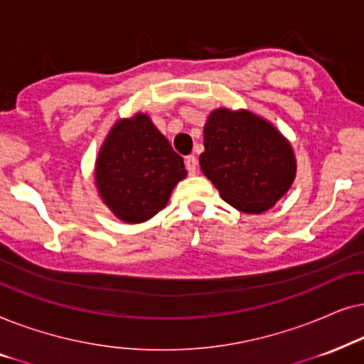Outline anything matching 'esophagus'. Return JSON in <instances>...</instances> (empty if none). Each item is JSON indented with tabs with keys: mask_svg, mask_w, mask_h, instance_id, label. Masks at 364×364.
I'll use <instances>...</instances> for the list:
<instances>
[{
	"mask_svg": "<svg viewBox=\"0 0 364 364\" xmlns=\"http://www.w3.org/2000/svg\"><path fill=\"white\" fill-rule=\"evenodd\" d=\"M185 164H186V169L190 174H195L196 169H198V159L195 154H190V156L185 158Z\"/></svg>",
	"mask_w": 364,
	"mask_h": 364,
	"instance_id": "1",
	"label": "esophagus"
}]
</instances>
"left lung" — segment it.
Returning a JSON list of instances; mask_svg holds the SVG:
<instances>
[{
	"label": "left lung",
	"instance_id": "obj_1",
	"mask_svg": "<svg viewBox=\"0 0 364 364\" xmlns=\"http://www.w3.org/2000/svg\"><path fill=\"white\" fill-rule=\"evenodd\" d=\"M203 136L201 171L236 210L259 215L291 188L296 176L291 144L261 116L218 108L208 116Z\"/></svg>",
	"mask_w": 364,
	"mask_h": 364
}]
</instances>
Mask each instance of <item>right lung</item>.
<instances>
[{
	"instance_id": "right-lung-1",
	"label": "right lung",
	"mask_w": 364,
	"mask_h": 364,
	"mask_svg": "<svg viewBox=\"0 0 364 364\" xmlns=\"http://www.w3.org/2000/svg\"><path fill=\"white\" fill-rule=\"evenodd\" d=\"M186 176L185 163L148 114L116 121L96 158L101 200L124 223H143L166 206Z\"/></svg>"
}]
</instances>
